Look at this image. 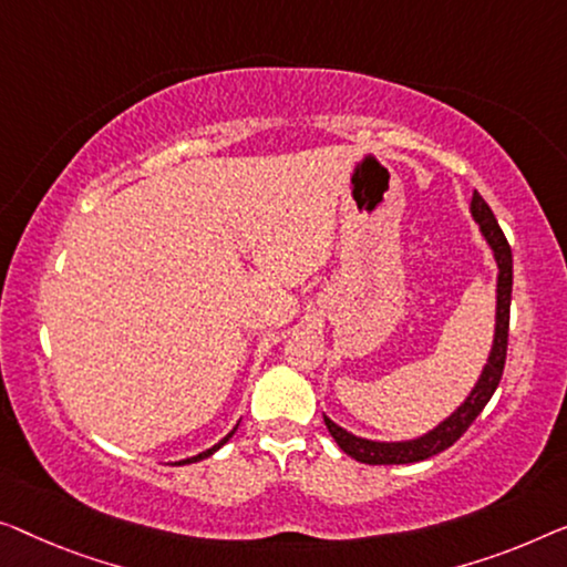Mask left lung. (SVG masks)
Masks as SVG:
<instances>
[{"label": "left lung", "mask_w": 567, "mask_h": 567, "mask_svg": "<svg viewBox=\"0 0 567 567\" xmlns=\"http://www.w3.org/2000/svg\"><path fill=\"white\" fill-rule=\"evenodd\" d=\"M471 214L481 226V234L486 236L488 247L494 249L496 267H499V280H496V333H494L492 353H488V364L484 367V371H481V379L476 382V386H473V392L466 396V402H463L451 417H445L435 430H430V433L422 437H415V441H402V443L367 441V437L346 433V430L338 427L331 417L323 415L328 433L333 435L338 447H341L346 455H351V458H357L359 463H369V466H400V463H417L443 453L445 447H451L463 433H466L471 422L481 415V410L486 408V402L492 400V394L502 382L506 343H509L512 249L499 221H496L494 210L488 208V203L481 198L478 193H473L471 198Z\"/></svg>", "instance_id": "obj_1"}]
</instances>
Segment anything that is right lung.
I'll return each mask as SVG.
<instances>
[{
  "instance_id": "obj_1",
  "label": "right lung",
  "mask_w": 567,
  "mask_h": 567,
  "mask_svg": "<svg viewBox=\"0 0 567 567\" xmlns=\"http://www.w3.org/2000/svg\"><path fill=\"white\" fill-rule=\"evenodd\" d=\"M236 427H239V425H236ZM236 427L231 430V433H229V435H226V437H224V441H221V443H216L214 447H208V451H203V453H198V455H193V458H185V461H181V463H196V461H203V458H208V455H214V453L218 451V447H221V445H224L226 441H229V437H231V435L236 433Z\"/></svg>"
}]
</instances>
